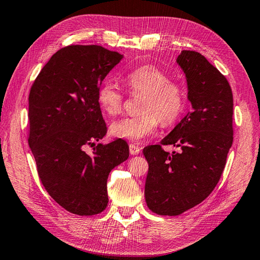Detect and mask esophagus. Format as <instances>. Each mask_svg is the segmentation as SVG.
I'll use <instances>...</instances> for the list:
<instances>
[{
  "mask_svg": "<svg viewBox=\"0 0 260 260\" xmlns=\"http://www.w3.org/2000/svg\"><path fill=\"white\" fill-rule=\"evenodd\" d=\"M129 153H131L132 155L140 154V153H141V147H138L137 145H135V144H131V145H129Z\"/></svg>",
  "mask_w": 260,
  "mask_h": 260,
  "instance_id": "1",
  "label": "esophagus"
}]
</instances>
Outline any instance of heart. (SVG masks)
<instances>
[{"mask_svg": "<svg viewBox=\"0 0 260 260\" xmlns=\"http://www.w3.org/2000/svg\"><path fill=\"white\" fill-rule=\"evenodd\" d=\"M132 94H142L141 115L125 117L114 122L112 136L138 142L157 128L159 122L172 125L182 115L186 105V93L179 83L154 65H144L124 78ZM98 103L103 113L115 116L123 110L124 94L115 84L106 81L98 89Z\"/></svg>", "mask_w": 260, "mask_h": 260, "instance_id": "heart-1", "label": "heart"}]
</instances>
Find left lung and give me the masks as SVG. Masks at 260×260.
I'll return each mask as SVG.
<instances>
[{
    "label": "left lung",
    "mask_w": 260,
    "mask_h": 260,
    "mask_svg": "<svg viewBox=\"0 0 260 260\" xmlns=\"http://www.w3.org/2000/svg\"><path fill=\"white\" fill-rule=\"evenodd\" d=\"M191 111L159 145L145 147L148 162L145 199L158 215L177 216L201 204L214 190L234 140L233 92L226 77L195 51H182ZM164 144L179 152L168 153Z\"/></svg>",
    "instance_id": "obj_1"
}]
</instances>
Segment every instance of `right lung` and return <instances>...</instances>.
<instances>
[{
  "mask_svg": "<svg viewBox=\"0 0 260 260\" xmlns=\"http://www.w3.org/2000/svg\"><path fill=\"white\" fill-rule=\"evenodd\" d=\"M123 55L99 45H69L57 51L35 78L28 95V145L46 191L68 212L92 216L107 206V178L128 158V145L116 140L94 145L107 127L98 89Z\"/></svg>",
  "mask_w": 260,
  "mask_h": 260,
  "instance_id": "1",
  "label": "right lung"
}]
</instances>
